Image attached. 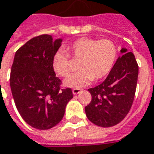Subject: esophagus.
<instances>
[{"label": "esophagus", "instance_id": "esophagus-1", "mask_svg": "<svg viewBox=\"0 0 154 154\" xmlns=\"http://www.w3.org/2000/svg\"><path fill=\"white\" fill-rule=\"evenodd\" d=\"M80 92H81V90H80L79 88H74V89L72 90V94L74 95H77V94H78Z\"/></svg>", "mask_w": 154, "mask_h": 154}]
</instances>
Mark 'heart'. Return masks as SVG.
Segmentation results:
<instances>
[{"label": "heart", "instance_id": "b5f03b06", "mask_svg": "<svg viewBox=\"0 0 154 154\" xmlns=\"http://www.w3.org/2000/svg\"><path fill=\"white\" fill-rule=\"evenodd\" d=\"M71 57H70L69 56ZM118 57L116 44L109 39L82 37L66 46V51H56L52 59V67L56 74L66 77L72 72V61H79V72L66 79L64 84L72 88H81L93 80L107 77Z\"/></svg>", "mask_w": 154, "mask_h": 154}]
</instances>
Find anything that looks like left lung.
I'll return each mask as SVG.
<instances>
[{"mask_svg": "<svg viewBox=\"0 0 154 154\" xmlns=\"http://www.w3.org/2000/svg\"><path fill=\"white\" fill-rule=\"evenodd\" d=\"M112 71L99 85L88 91L92 100L85 107L88 119L101 127L120 123L129 113L134 100L138 65L132 52L122 48Z\"/></svg>", "mask_w": 154, "mask_h": 154, "instance_id": "left-lung-1", "label": "left lung"}]
</instances>
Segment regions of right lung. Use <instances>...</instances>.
<instances>
[{
	"label": "right lung",
	"instance_id": "add662e5",
	"mask_svg": "<svg viewBox=\"0 0 154 154\" xmlns=\"http://www.w3.org/2000/svg\"><path fill=\"white\" fill-rule=\"evenodd\" d=\"M61 38L51 35L31 38L17 51L11 66L10 86L16 107L29 125L51 129L62 120L66 106L73 98L71 88H60L52 59Z\"/></svg>",
	"mask_w": 154,
	"mask_h": 154
}]
</instances>
